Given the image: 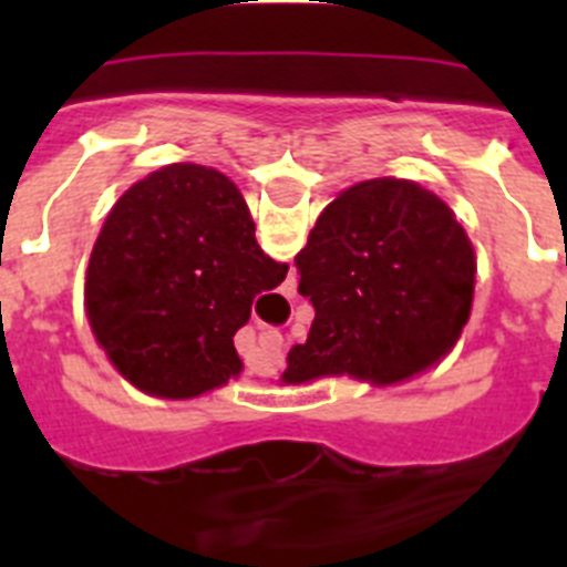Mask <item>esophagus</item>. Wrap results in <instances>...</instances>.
I'll list each match as a JSON object with an SVG mask.
<instances>
[{
  "label": "esophagus",
  "mask_w": 567,
  "mask_h": 567,
  "mask_svg": "<svg viewBox=\"0 0 567 567\" xmlns=\"http://www.w3.org/2000/svg\"><path fill=\"white\" fill-rule=\"evenodd\" d=\"M258 343H260V349H267V352H278L284 340H280L278 332H260Z\"/></svg>",
  "instance_id": "34e87169"
}]
</instances>
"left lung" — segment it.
Instances as JSON below:
<instances>
[{
	"label": "left lung",
	"instance_id": "obj_1",
	"mask_svg": "<svg viewBox=\"0 0 567 567\" xmlns=\"http://www.w3.org/2000/svg\"><path fill=\"white\" fill-rule=\"evenodd\" d=\"M315 307L284 383L349 374L389 385L452 352L474 300V247L452 207L405 178L360 182L320 213L295 255Z\"/></svg>",
	"mask_w": 567,
	"mask_h": 567
}]
</instances>
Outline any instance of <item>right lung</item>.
<instances>
[{
	"mask_svg": "<svg viewBox=\"0 0 567 567\" xmlns=\"http://www.w3.org/2000/svg\"><path fill=\"white\" fill-rule=\"evenodd\" d=\"M255 240L244 195L202 164H167L113 204L90 252V329L124 380L187 400L238 378L235 332L287 278Z\"/></svg>",
	"mask_w": 567,
	"mask_h": 567,
	"instance_id": "obj_1",
	"label": "right lung"
}]
</instances>
